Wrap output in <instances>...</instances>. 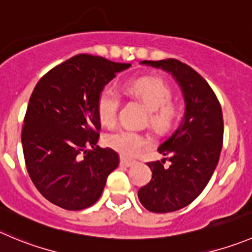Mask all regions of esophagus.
Instances as JSON below:
<instances>
[{
	"mask_svg": "<svg viewBox=\"0 0 252 252\" xmlns=\"http://www.w3.org/2000/svg\"><path fill=\"white\" fill-rule=\"evenodd\" d=\"M135 163H136L135 160L126 159V158H124V157L120 158V164H121V166H124V167H131V166H133Z\"/></svg>",
	"mask_w": 252,
	"mask_h": 252,
	"instance_id": "34e87169",
	"label": "esophagus"
}]
</instances>
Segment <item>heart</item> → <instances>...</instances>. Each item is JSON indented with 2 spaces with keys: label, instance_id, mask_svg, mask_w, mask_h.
I'll use <instances>...</instances> for the list:
<instances>
[{
  "label": "heart",
  "instance_id": "obj_1",
  "mask_svg": "<svg viewBox=\"0 0 252 252\" xmlns=\"http://www.w3.org/2000/svg\"><path fill=\"white\" fill-rule=\"evenodd\" d=\"M125 93L140 100L148 110V124L158 132H167L174 126L181 114V105L172 99V89L158 76H142L126 83ZM121 105V95L111 86H105L96 101L100 122L111 127L116 124ZM151 143L150 138L133 130H120L110 133L106 145L124 157H135Z\"/></svg>",
  "mask_w": 252,
  "mask_h": 252
}]
</instances>
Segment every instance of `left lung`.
<instances>
[{"label":"left lung","instance_id":"left-lung-1","mask_svg":"<svg viewBox=\"0 0 252 252\" xmlns=\"http://www.w3.org/2000/svg\"><path fill=\"white\" fill-rule=\"evenodd\" d=\"M142 63L171 73L186 100L179 127L158 148L171 164L148 162L152 179L138 190L141 204L150 212H176L202 193L217 168L224 136L221 106L207 80L186 63L173 58Z\"/></svg>","mask_w":252,"mask_h":252}]
</instances>
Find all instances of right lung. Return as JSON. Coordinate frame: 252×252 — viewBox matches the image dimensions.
<instances>
[{
  "instance_id": "add662e5",
  "label": "right lung",
  "mask_w": 252,
  "mask_h": 252,
  "mask_svg": "<svg viewBox=\"0 0 252 252\" xmlns=\"http://www.w3.org/2000/svg\"><path fill=\"white\" fill-rule=\"evenodd\" d=\"M131 64L78 54L50 69L31 95L22 127L26 167L45 199L66 210L92 207L119 166L111 148L96 146L100 92Z\"/></svg>"
}]
</instances>
